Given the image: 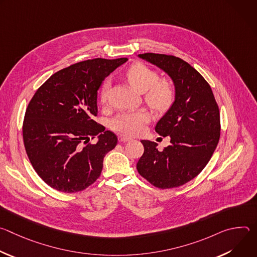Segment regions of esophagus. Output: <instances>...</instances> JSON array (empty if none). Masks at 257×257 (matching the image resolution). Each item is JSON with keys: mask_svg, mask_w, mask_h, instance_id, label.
<instances>
[{"mask_svg": "<svg viewBox=\"0 0 257 257\" xmlns=\"http://www.w3.org/2000/svg\"><path fill=\"white\" fill-rule=\"evenodd\" d=\"M118 139H119L120 142H127V141H130V140H131V138H129V137L125 136V135H119V136H118Z\"/></svg>", "mask_w": 257, "mask_h": 257, "instance_id": "obj_1", "label": "esophagus"}]
</instances>
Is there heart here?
<instances>
[{
    "instance_id": "obj_1",
    "label": "heart",
    "mask_w": 257,
    "mask_h": 257,
    "mask_svg": "<svg viewBox=\"0 0 257 257\" xmlns=\"http://www.w3.org/2000/svg\"><path fill=\"white\" fill-rule=\"evenodd\" d=\"M126 79L130 85L138 92L144 93L145 102L157 112H163L169 108L176 98V87L167 78L160 79L159 73L144 64H133L126 71ZM109 81L102 83L100 90V100L107 99ZM152 119L149 112L140 109L135 112H124L119 114L112 121V128L128 136L138 135L143 132L145 125Z\"/></svg>"
}]
</instances>
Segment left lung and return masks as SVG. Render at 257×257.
Here are the masks:
<instances>
[{"label":"left lung","mask_w":257,"mask_h":257,"mask_svg":"<svg viewBox=\"0 0 257 257\" xmlns=\"http://www.w3.org/2000/svg\"><path fill=\"white\" fill-rule=\"evenodd\" d=\"M138 56L168 73L176 98L156 126L161 136H170V145L159 151L158 143L142 140L144 152L136 168L158 188L179 187L195 178L213 155L221 135L218 105L207 81L184 60L155 53Z\"/></svg>","instance_id":"1"}]
</instances>
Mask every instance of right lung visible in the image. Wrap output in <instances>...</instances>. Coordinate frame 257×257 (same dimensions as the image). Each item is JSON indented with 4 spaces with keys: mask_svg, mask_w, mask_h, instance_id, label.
<instances>
[{
    "mask_svg": "<svg viewBox=\"0 0 257 257\" xmlns=\"http://www.w3.org/2000/svg\"><path fill=\"white\" fill-rule=\"evenodd\" d=\"M127 58H96L73 64L53 74L30 99L22 126L27 157L52 188L74 193L98 179L104 156L118 138L96 123L97 90ZM99 136L96 144L90 137Z\"/></svg>",
    "mask_w": 257,
    "mask_h": 257,
    "instance_id": "add662e5",
    "label": "right lung"
}]
</instances>
